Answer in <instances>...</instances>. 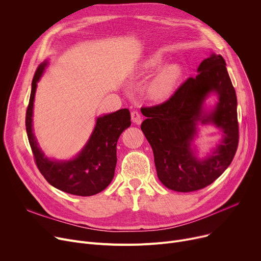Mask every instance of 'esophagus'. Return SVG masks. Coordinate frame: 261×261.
<instances>
[{"label": "esophagus", "mask_w": 261, "mask_h": 261, "mask_svg": "<svg viewBox=\"0 0 261 261\" xmlns=\"http://www.w3.org/2000/svg\"><path fill=\"white\" fill-rule=\"evenodd\" d=\"M131 119L135 124H141L142 123V115L140 112L132 111L131 112Z\"/></svg>", "instance_id": "obj_1"}]
</instances>
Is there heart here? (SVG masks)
<instances>
[{"instance_id": "b5f03b06", "label": "heart", "mask_w": 261, "mask_h": 261, "mask_svg": "<svg viewBox=\"0 0 261 261\" xmlns=\"http://www.w3.org/2000/svg\"><path fill=\"white\" fill-rule=\"evenodd\" d=\"M165 59L162 56H152L146 59L140 66L138 72L141 74H150L163 66ZM182 69L178 64H170L159 71L148 84V96L155 101L168 99L174 92L175 87L181 77Z\"/></svg>"}]
</instances>
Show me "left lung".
Listing matches in <instances>:
<instances>
[{"label":"left lung","instance_id":"8db88e82","mask_svg":"<svg viewBox=\"0 0 261 261\" xmlns=\"http://www.w3.org/2000/svg\"><path fill=\"white\" fill-rule=\"evenodd\" d=\"M225 61L212 54L167 101L142 108L147 117L141 126L154 154L159 179L168 189L192 192L216 180L232 163L238 147L237 97ZM216 94L219 101L211 111L205 99ZM212 123L224 134L217 148L198 159L192 143L198 124ZM194 148H192V147Z\"/></svg>","mask_w":261,"mask_h":261}]
</instances>
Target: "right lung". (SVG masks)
<instances>
[{
	"label": "right lung",
	"instance_id": "right-lung-1",
	"mask_svg": "<svg viewBox=\"0 0 261 261\" xmlns=\"http://www.w3.org/2000/svg\"><path fill=\"white\" fill-rule=\"evenodd\" d=\"M47 65L46 60L34 73L26 111V131L34 160L42 175L51 186L72 195H95L105 190L113 179L117 162L116 144L120 134L131 125L130 111L120 109L98 116L88 142L75 158L69 161L47 158L40 148L32 128L34 95Z\"/></svg>",
	"mask_w": 261,
	"mask_h": 261
}]
</instances>
